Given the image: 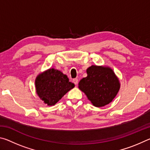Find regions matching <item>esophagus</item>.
Masks as SVG:
<instances>
[{
	"label": "esophagus",
	"mask_w": 150,
	"mask_h": 150,
	"mask_svg": "<svg viewBox=\"0 0 150 150\" xmlns=\"http://www.w3.org/2000/svg\"><path fill=\"white\" fill-rule=\"evenodd\" d=\"M73 82L74 83L75 85H77L78 84V79H73Z\"/></svg>",
	"instance_id": "1"
}]
</instances>
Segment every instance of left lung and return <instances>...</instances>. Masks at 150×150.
Wrapping results in <instances>:
<instances>
[{
  "label": "left lung",
  "mask_w": 150,
  "mask_h": 150,
  "mask_svg": "<svg viewBox=\"0 0 150 150\" xmlns=\"http://www.w3.org/2000/svg\"><path fill=\"white\" fill-rule=\"evenodd\" d=\"M87 77L79 83V88L96 107L112 102L120 88V83L110 68L92 65L87 69Z\"/></svg>",
  "instance_id": "left-lung-1"
}]
</instances>
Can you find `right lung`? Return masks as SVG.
Instances as JSON below:
<instances>
[{"label": "right lung", "instance_id": "obj_1", "mask_svg": "<svg viewBox=\"0 0 150 150\" xmlns=\"http://www.w3.org/2000/svg\"><path fill=\"white\" fill-rule=\"evenodd\" d=\"M36 92L47 105L56 104L63 96L75 87L67 76L60 71L50 69L38 76L35 79Z\"/></svg>", "mask_w": 150, "mask_h": 150}]
</instances>
